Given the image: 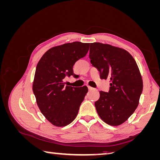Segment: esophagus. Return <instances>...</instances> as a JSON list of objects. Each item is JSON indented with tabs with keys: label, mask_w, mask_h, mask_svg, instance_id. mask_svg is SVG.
Returning <instances> with one entry per match:
<instances>
[{
	"label": "esophagus",
	"mask_w": 160,
	"mask_h": 160,
	"mask_svg": "<svg viewBox=\"0 0 160 160\" xmlns=\"http://www.w3.org/2000/svg\"><path fill=\"white\" fill-rule=\"evenodd\" d=\"M88 89H89V90H93V88H91V87H90V86H88Z\"/></svg>",
	"instance_id": "34e87169"
}]
</instances>
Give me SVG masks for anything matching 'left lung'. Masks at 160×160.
Returning a JSON list of instances; mask_svg holds the SVG:
<instances>
[{
  "label": "left lung",
  "mask_w": 160,
  "mask_h": 160,
  "mask_svg": "<svg viewBox=\"0 0 160 160\" xmlns=\"http://www.w3.org/2000/svg\"><path fill=\"white\" fill-rule=\"evenodd\" d=\"M91 63L102 79H110L109 91H99L95 106L105 123L118 126L124 123L138 108L143 90L138 66L129 52L101 42L90 44Z\"/></svg>",
  "instance_id": "left-lung-1"
}]
</instances>
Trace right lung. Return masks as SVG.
Instances as JSON below:
<instances>
[{
    "instance_id": "obj_1",
    "label": "right lung",
    "mask_w": 160,
    "mask_h": 160,
    "mask_svg": "<svg viewBox=\"0 0 160 160\" xmlns=\"http://www.w3.org/2000/svg\"><path fill=\"white\" fill-rule=\"evenodd\" d=\"M89 49V43H65L51 48L38 62L32 91L41 113L55 126H66L75 119L88 93L87 86H65L63 79L75 76L72 67Z\"/></svg>"
}]
</instances>
